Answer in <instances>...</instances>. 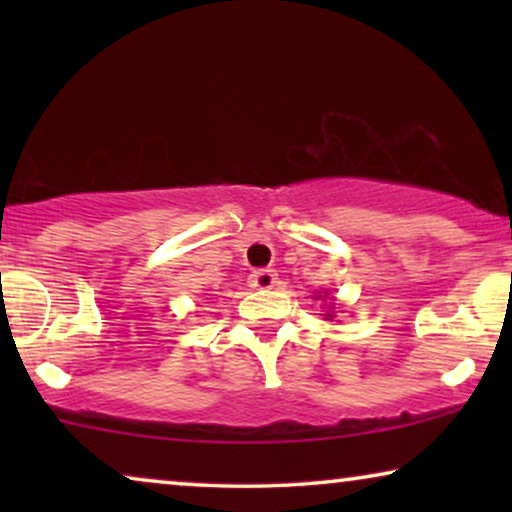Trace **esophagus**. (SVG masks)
Masks as SVG:
<instances>
[{
    "label": "esophagus",
    "mask_w": 512,
    "mask_h": 512,
    "mask_svg": "<svg viewBox=\"0 0 512 512\" xmlns=\"http://www.w3.org/2000/svg\"><path fill=\"white\" fill-rule=\"evenodd\" d=\"M249 284L254 286V289H272V286L277 284V272L268 268L254 270L249 275Z\"/></svg>",
    "instance_id": "34e87169"
}]
</instances>
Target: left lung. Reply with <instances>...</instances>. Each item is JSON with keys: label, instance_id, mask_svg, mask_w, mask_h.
Here are the masks:
<instances>
[{"label": "left lung", "instance_id": "left-lung-1", "mask_svg": "<svg viewBox=\"0 0 512 512\" xmlns=\"http://www.w3.org/2000/svg\"><path fill=\"white\" fill-rule=\"evenodd\" d=\"M326 317H333V314H326Z\"/></svg>", "mask_w": 512, "mask_h": 512}]
</instances>
